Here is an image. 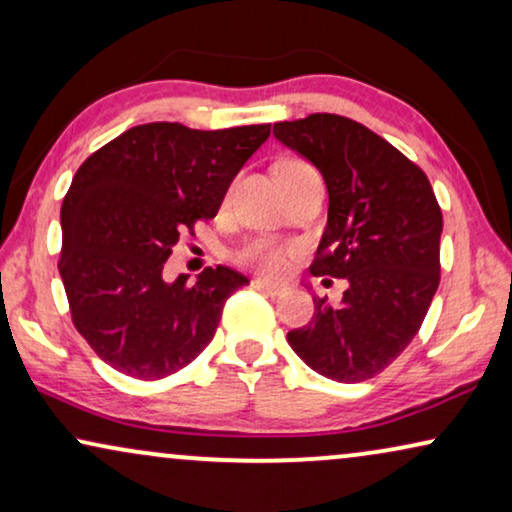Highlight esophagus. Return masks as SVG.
Here are the masks:
<instances>
[{"instance_id": "obj_1", "label": "esophagus", "mask_w": 512, "mask_h": 512, "mask_svg": "<svg viewBox=\"0 0 512 512\" xmlns=\"http://www.w3.org/2000/svg\"><path fill=\"white\" fill-rule=\"evenodd\" d=\"M254 286L256 289H261L263 293H268V296H282V293H286V286L268 282V279H254Z\"/></svg>"}]
</instances>
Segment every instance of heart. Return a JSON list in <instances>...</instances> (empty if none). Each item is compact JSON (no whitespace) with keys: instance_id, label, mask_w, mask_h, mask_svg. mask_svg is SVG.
<instances>
[{"instance_id":"b5f03b06","label":"heart","mask_w":512,"mask_h":512,"mask_svg":"<svg viewBox=\"0 0 512 512\" xmlns=\"http://www.w3.org/2000/svg\"><path fill=\"white\" fill-rule=\"evenodd\" d=\"M312 170L310 165L305 163H286L282 167V174H291V172H305ZM289 249L277 247V244L270 242H251L249 247H244L240 251V261L254 265V268L268 272V275H284L286 268H289Z\"/></svg>"}]
</instances>
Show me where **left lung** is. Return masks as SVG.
I'll return each instance as SVG.
<instances>
[{
    "label": "left lung",
    "instance_id": "obj_1",
    "mask_svg": "<svg viewBox=\"0 0 512 512\" xmlns=\"http://www.w3.org/2000/svg\"><path fill=\"white\" fill-rule=\"evenodd\" d=\"M272 132L310 160L328 188V221L310 272L347 279L338 305L312 296L310 324L286 340L328 380H370L410 345L436 296L438 200L412 160L352 118L312 114L275 123Z\"/></svg>",
    "mask_w": 512,
    "mask_h": 512
}]
</instances>
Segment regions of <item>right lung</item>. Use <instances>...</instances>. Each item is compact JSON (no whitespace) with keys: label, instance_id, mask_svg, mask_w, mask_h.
Instances as JSON below:
<instances>
[{"label":"right lung","instance_id":"1","mask_svg":"<svg viewBox=\"0 0 512 512\" xmlns=\"http://www.w3.org/2000/svg\"><path fill=\"white\" fill-rule=\"evenodd\" d=\"M270 137V125L125 130L76 170L62 200L60 277L72 321L118 373L160 380L188 366L249 279L216 265L198 282L163 279L179 233L214 219L230 181Z\"/></svg>","mask_w":512,"mask_h":512}]
</instances>
